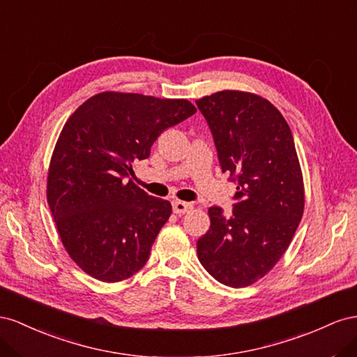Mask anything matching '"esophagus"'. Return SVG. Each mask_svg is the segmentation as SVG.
Returning a JSON list of instances; mask_svg holds the SVG:
<instances>
[{
  "label": "esophagus",
  "instance_id": "esophagus-1",
  "mask_svg": "<svg viewBox=\"0 0 357 357\" xmlns=\"http://www.w3.org/2000/svg\"><path fill=\"white\" fill-rule=\"evenodd\" d=\"M173 206V212L178 213V215H182V213H187L192 206L187 202H181V200H175L172 203Z\"/></svg>",
  "mask_w": 357,
  "mask_h": 357
}]
</instances>
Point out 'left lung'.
Listing matches in <instances>:
<instances>
[{"instance_id":"8db88e82","label":"left lung","mask_w":357,"mask_h":357,"mask_svg":"<svg viewBox=\"0 0 357 357\" xmlns=\"http://www.w3.org/2000/svg\"><path fill=\"white\" fill-rule=\"evenodd\" d=\"M212 133L222 173L236 184L233 211L209 208L197 256L213 278L247 287L289 248L303 213V181L290 127L268 100L220 91L196 101Z\"/></svg>"}]
</instances>
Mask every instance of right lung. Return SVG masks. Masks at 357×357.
Returning <instances> with one entry per match:
<instances>
[{
	"instance_id": "add662e5",
	"label": "right lung",
	"mask_w": 357,
	"mask_h": 357,
	"mask_svg": "<svg viewBox=\"0 0 357 357\" xmlns=\"http://www.w3.org/2000/svg\"><path fill=\"white\" fill-rule=\"evenodd\" d=\"M196 114L187 100L101 93L68 118L50 160L47 203L70 257L105 282L145 266L170 202L133 184L162 131Z\"/></svg>"
}]
</instances>
